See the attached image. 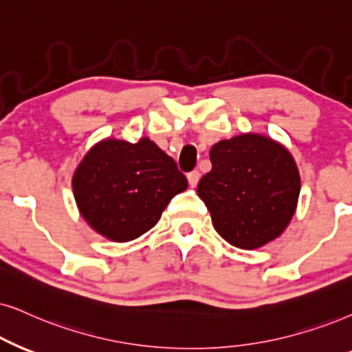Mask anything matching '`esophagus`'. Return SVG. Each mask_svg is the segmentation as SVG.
<instances>
[{"label":"esophagus","mask_w":352,"mask_h":352,"mask_svg":"<svg viewBox=\"0 0 352 352\" xmlns=\"http://www.w3.org/2000/svg\"><path fill=\"white\" fill-rule=\"evenodd\" d=\"M186 179H188V184H190L191 188H195V186H197L198 182H199V172L198 170L190 172L188 175H186Z\"/></svg>","instance_id":"34e87169"}]
</instances>
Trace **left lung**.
<instances>
[{
  "label": "left lung",
  "mask_w": 352,
  "mask_h": 352,
  "mask_svg": "<svg viewBox=\"0 0 352 352\" xmlns=\"http://www.w3.org/2000/svg\"><path fill=\"white\" fill-rule=\"evenodd\" d=\"M212 168L198 197L230 245L253 250L283 234L296 212L300 177L291 153L268 136L245 133L209 151Z\"/></svg>",
  "instance_id": "left-lung-1"
}]
</instances>
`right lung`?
<instances>
[{
    "mask_svg": "<svg viewBox=\"0 0 352 352\" xmlns=\"http://www.w3.org/2000/svg\"><path fill=\"white\" fill-rule=\"evenodd\" d=\"M186 186V177L175 161L149 138L135 144L110 138L100 141L84 155L73 175L81 216L113 242H128L148 232Z\"/></svg>",
    "mask_w": 352,
    "mask_h": 352,
    "instance_id": "1",
    "label": "right lung"
}]
</instances>
